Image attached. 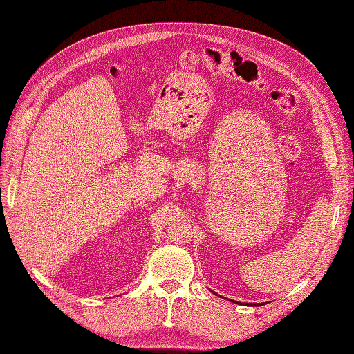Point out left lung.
I'll return each instance as SVG.
<instances>
[{
	"mask_svg": "<svg viewBox=\"0 0 354 354\" xmlns=\"http://www.w3.org/2000/svg\"><path fill=\"white\" fill-rule=\"evenodd\" d=\"M214 294H216V292H214ZM216 295H218V294H216ZM221 298H224V297H221ZM226 299H227V298H226ZM259 304H260V303H257V304H251V306H259Z\"/></svg>",
	"mask_w": 354,
	"mask_h": 354,
	"instance_id": "1",
	"label": "left lung"
}]
</instances>
